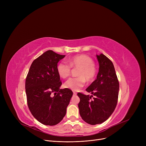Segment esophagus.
<instances>
[{
    "instance_id": "obj_1",
    "label": "esophagus",
    "mask_w": 146,
    "mask_h": 146,
    "mask_svg": "<svg viewBox=\"0 0 146 146\" xmlns=\"http://www.w3.org/2000/svg\"><path fill=\"white\" fill-rule=\"evenodd\" d=\"M73 95H77V93L74 92H73Z\"/></svg>"
}]
</instances>
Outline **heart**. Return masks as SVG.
I'll use <instances>...</instances> for the list:
<instances>
[{"label": "heart", "mask_w": 146, "mask_h": 146, "mask_svg": "<svg viewBox=\"0 0 146 146\" xmlns=\"http://www.w3.org/2000/svg\"><path fill=\"white\" fill-rule=\"evenodd\" d=\"M68 64L60 62L57 67V72L61 78L66 79L70 75L72 68L78 69L76 75L78 77L68 79L64 83V87L73 91H78L87 82L93 81L97 74L94 61L85 54L73 57L68 61Z\"/></svg>", "instance_id": "b5f03b06"}]
</instances>
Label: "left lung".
<instances>
[{"label":"left lung","mask_w":146,"mask_h":146,"mask_svg":"<svg viewBox=\"0 0 146 146\" xmlns=\"http://www.w3.org/2000/svg\"><path fill=\"white\" fill-rule=\"evenodd\" d=\"M99 62L97 78L86 89L92 95L78 94L82 118L90 125L101 124L111 115L118 102L119 82L112 61L104 55H96Z\"/></svg>","instance_id":"8db88e82"}]
</instances>
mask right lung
<instances>
[{
	"mask_svg": "<svg viewBox=\"0 0 146 146\" xmlns=\"http://www.w3.org/2000/svg\"><path fill=\"white\" fill-rule=\"evenodd\" d=\"M65 55L48 50L35 59L25 80L27 104L34 117L46 125H55L66 115L73 95L69 89H60L57 63Z\"/></svg>",
	"mask_w": 146,
	"mask_h": 146,
	"instance_id": "obj_1",
	"label": "right lung"
}]
</instances>
